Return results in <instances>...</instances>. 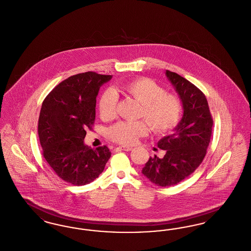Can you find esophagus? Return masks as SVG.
I'll return each instance as SVG.
<instances>
[{"label": "esophagus", "instance_id": "1", "mask_svg": "<svg viewBox=\"0 0 251 251\" xmlns=\"http://www.w3.org/2000/svg\"><path fill=\"white\" fill-rule=\"evenodd\" d=\"M117 151H130L132 150L131 147H125V146H121L116 149Z\"/></svg>", "mask_w": 251, "mask_h": 251}]
</instances>
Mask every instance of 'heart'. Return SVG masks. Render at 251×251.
I'll use <instances>...</instances> for the list:
<instances>
[{
    "label": "heart",
    "mask_w": 251,
    "mask_h": 251,
    "mask_svg": "<svg viewBox=\"0 0 251 251\" xmlns=\"http://www.w3.org/2000/svg\"><path fill=\"white\" fill-rule=\"evenodd\" d=\"M121 92L140 102L138 118L145 121H121L111 126L107 134L111 140L121 145H132L148 133L149 127L158 133L172 130L180 120L182 114L181 100L173 93L166 92L156 81L141 77L126 82L119 87ZM118 103L117 94L111 90L102 91L99 98L98 108L100 117L109 121L116 115Z\"/></svg>",
    "instance_id": "heart-1"
}]
</instances>
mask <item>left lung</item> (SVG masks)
<instances>
[{
  "mask_svg": "<svg viewBox=\"0 0 251 251\" xmlns=\"http://www.w3.org/2000/svg\"><path fill=\"white\" fill-rule=\"evenodd\" d=\"M165 74L179 95L183 117L174 132L158 142V148L166 152L164 157H151L142 169L151 183L160 187L176 185L199 167L209 146L213 127L204 94L176 73L166 70Z\"/></svg>",
  "mask_w": 251,
  "mask_h": 251,
  "instance_id": "8db88e82",
  "label": "left lung"
}]
</instances>
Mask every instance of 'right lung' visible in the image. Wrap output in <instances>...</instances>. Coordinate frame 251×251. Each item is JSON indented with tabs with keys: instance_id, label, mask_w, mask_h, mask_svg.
I'll list each match as a JSON object with an SVG mask.
<instances>
[{
	"instance_id": "right-lung-1",
	"label": "right lung",
	"mask_w": 251,
	"mask_h": 251,
	"mask_svg": "<svg viewBox=\"0 0 251 251\" xmlns=\"http://www.w3.org/2000/svg\"><path fill=\"white\" fill-rule=\"evenodd\" d=\"M112 75L86 72L60 82L42 103L38 135L43 156L62 180L83 186L96 179L111 157L106 146L84 144L95 121L96 97Z\"/></svg>"
}]
</instances>
